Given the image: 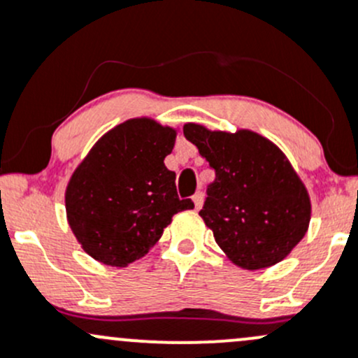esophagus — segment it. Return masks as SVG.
<instances>
[{"instance_id": "obj_1", "label": "esophagus", "mask_w": 358, "mask_h": 358, "mask_svg": "<svg viewBox=\"0 0 358 358\" xmlns=\"http://www.w3.org/2000/svg\"><path fill=\"white\" fill-rule=\"evenodd\" d=\"M192 201H194V206H195V209H201V206H202V201H204V195H202V192H195L194 195H192Z\"/></svg>"}]
</instances>
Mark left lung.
<instances>
[{"mask_svg": "<svg viewBox=\"0 0 358 358\" xmlns=\"http://www.w3.org/2000/svg\"><path fill=\"white\" fill-rule=\"evenodd\" d=\"M183 135L216 173L199 214L217 245L243 269L283 261L310 221V199L285 154L248 130L227 134L187 123Z\"/></svg>", "mask_w": 358, "mask_h": 358, "instance_id": "obj_1", "label": "left lung"}]
</instances>
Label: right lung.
Instances as JSON below:
<instances>
[{
	"instance_id": "obj_1",
	"label": "right lung",
	"mask_w": 358,
	"mask_h": 358,
	"mask_svg": "<svg viewBox=\"0 0 358 358\" xmlns=\"http://www.w3.org/2000/svg\"><path fill=\"white\" fill-rule=\"evenodd\" d=\"M176 131L148 118L129 120L90 149L66 187V216L84 250L103 264L123 266L144 257L171 223L192 209L176 194L175 171L164 157Z\"/></svg>"
}]
</instances>
